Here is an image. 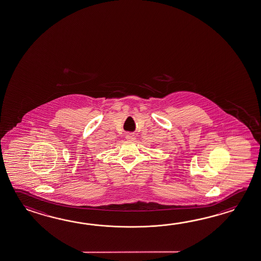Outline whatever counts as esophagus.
<instances>
[{
  "label": "esophagus",
  "instance_id": "34e87169",
  "mask_svg": "<svg viewBox=\"0 0 261 261\" xmlns=\"http://www.w3.org/2000/svg\"><path fill=\"white\" fill-rule=\"evenodd\" d=\"M125 138L129 140V141H134L135 140V135H133V134H127L125 136Z\"/></svg>",
  "mask_w": 261,
  "mask_h": 261
}]
</instances>
